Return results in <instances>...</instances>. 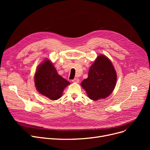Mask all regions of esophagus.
Returning a JSON list of instances; mask_svg holds the SVG:
<instances>
[{
	"label": "esophagus",
	"mask_w": 150,
	"mask_h": 150,
	"mask_svg": "<svg viewBox=\"0 0 150 150\" xmlns=\"http://www.w3.org/2000/svg\"><path fill=\"white\" fill-rule=\"evenodd\" d=\"M72 82H74V83H79V81H80V80L78 79V78H74V80H72Z\"/></svg>",
	"instance_id": "esophagus-1"
}]
</instances>
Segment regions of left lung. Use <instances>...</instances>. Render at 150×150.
Returning a JSON list of instances; mask_svg holds the SVG:
<instances>
[{"label": "left lung", "instance_id": "left-lung-1", "mask_svg": "<svg viewBox=\"0 0 150 150\" xmlns=\"http://www.w3.org/2000/svg\"><path fill=\"white\" fill-rule=\"evenodd\" d=\"M117 74L111 61L105 55L98 56L89 69L88 77L81 83L90 99L105 98L115 88Z\"/></svg>", "mask_w": 150, "mask_h": 150}]
</instances>
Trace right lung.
I'll return each mask as SVG.
<instances>
[{"mask_svg":"<svg viewBox=\"0 0 150 150\" xmlns=\"http://www.w3.org/2000/svg\"><path fill=\"white\" fill-rule=\"evenodd\" d=\"M35 86L38 92L50 100L59 99L70 83L59 75L52 63L45 59L39 66L35 75Z\"/></svg>","mask_w":150,"mask_h":150,"instance_id":"obj_1","label":"right lung"}]
</instances>
